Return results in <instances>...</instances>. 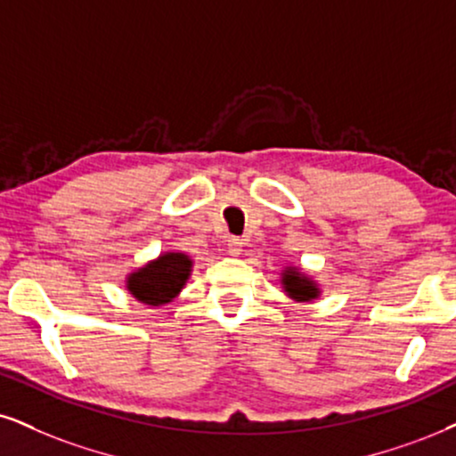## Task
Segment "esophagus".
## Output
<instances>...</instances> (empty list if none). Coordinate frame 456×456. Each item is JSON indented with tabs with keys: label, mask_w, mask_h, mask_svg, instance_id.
<instances>
[{
	"label": "esophagus",
	"mask_w": 456,
	"mask_h": 456,
	"mask_svg": "<svg viewBox=\"0 0 456 456\" xmlns=\"http://www.w3.org/2000/svg\"><path fill=\"white\" fill-rule=\"evenodd\" d=\"M228 251H230V254H232V256H239L240 254V251H243V239H239V237H230L228 239Z\"/></svg>",
	"instance_id": "1"
}]
</instances>
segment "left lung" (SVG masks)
Here are the masks:
<instances>
[{"mask_svg": "<svg viewBox=\"0 0 456 456\" xmlns=\"http://www.w3.org/2000/svg\"><path fill=\"white\" fill-rule=\"evenodd\" d=\"M283 285L285 291H288L291 297H296V300H311V297L317 296V288L296 271H288L283 274Z\"/></svg>", "mask_w": 456, "mask_h": 456, "instance_id": "obj_1", "label": "left lung"}]
</instances>
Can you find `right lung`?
I'll return each instance as SVG.
<instances>
[{"label":"right lung","mask_w":456,"mask_h":456,"mask_svg":"<svg viewBox=\"0 0 456 456\" xmlns=\"http://www.w3.org/2000/svg\"><path fill=\"white\" fill-rule=\"evenodd\" d=\"M190 268L192 262L188 256L165 254L128 277V291L145 305H167L183 288L185 279L190 277Z\"/></svg>","instance_id":"obj_1"}]
</instances>
